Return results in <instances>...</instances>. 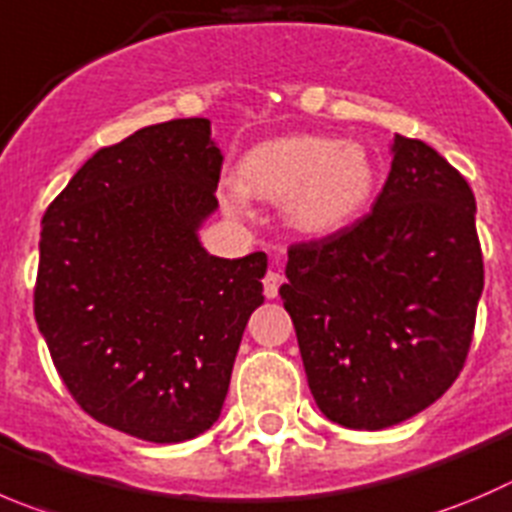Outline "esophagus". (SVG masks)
<instances>
[{"instance_id":"obj_1","label":"esophagus","mask_w":512,"mask_h":512,"mask_svg":"<svg viewBox=\"0 0 512 512\" xmlns=\"http://www.w3.org/2000/svg\"><path fill=\"white\" fill-rule=\"evenodd\" d=\"M281 284H284V276H281L279 271H269V274L264 276V294H266V299H276V296H279Z\"/></svg>"}]
</instances>
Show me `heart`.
<instances>
[{"instance_id": "heart-1", "label": "heart", "mask_w": 512, "mask_h": 512, "mask_svg": "<svg viewBox=\"0 0 512 512\" xmlns=\"http://www.w3.org/2000/svg\"><path fill=\"white\" fill-rule=\"evenodd\" d=\"M377 188L367 148L324 135H286L253 145L238 163V183L223 188L231 216H251L253 198L281 203L286 221L314 238L337 236L362 218Z\"/></svg>"}]
</instances>
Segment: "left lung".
<instances>
[{
	"label": "left lung",
	"mask_w": 512,
	"mask_h": 512,
	"mask_svg": "<svg viewBox=\"0 0 512 512\" xmlns=\"http://www.w3.org/2000/svg\"><path fill=\"white\" fill-rule=\"evenodd\" d=\"M286 279L319 410L349 430L399 425L465 367L485 281L475 196L435 148L394 135L372 213L294 243Z\"/></svg>",
	"instance_id": "1"
}]
</instances>
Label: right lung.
<instances>
[{"label": "right lung", "instance_id": "obj_1", "mask_svg": "<svg viewBox=\"0 0 512 512\" xmlns=\"http://www.w3.org/2000/svg\"><path fill=\"white\" fill-rule=\"evenodd\" d=\"M211 120L148 125L100 148L42 218L34 319L62 382L102 425L183 442L218 420L266 253L218 259Z\"/></svg>", "mask_w": 512, "mask_h": 512}]
</instances>
